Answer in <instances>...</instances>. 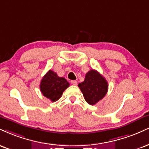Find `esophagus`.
<instances>
[{"label":"esophagus","instance_id":"34e87169","mask_svg":"<svg viewBox=\"0 0 149 149\" xmlns=\"http://www.w3.org/2000/svg\"><path fill=\"white\" fill-rule=\"evenodd\" d=\"M71 83L72 84V85H76L78 82H77V81H76V80H71Z\"/></svg>","mask_w":149,"mask_h":149}]
</instances>
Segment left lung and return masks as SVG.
<instances>
[{"label": "left lung", "mask_w": 149, "mask_h": 149, "mask_svg": "<svg viewBox=\"0 0 149 149\" xmlns=\"http://www.w3.org/2000/svg\"><path fill=\"white\" fill-rule=\"evenodd\" d=\"M85 101L89 105H95L101 101L108 90V84L99 72L92 69L86 73L85 80L78 84Z\"/></svg>", "instance_id": "left-lung-1"}]
</instances>
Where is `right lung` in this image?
<instances>
[{
  "label": "right lung",
  "instance_id": "right-lung-1",
  "mask_svg": "<svg viewBox=\"0 0 149 149\" xmlns=\"http://www.w3.org/2000/svg\"><path fill=\"white\" fill-rule=\"evenodd\" d=\"M40 90L45 97L52 102L60 99L64 91L69 87V83L63 77H59L54 71L49 70L43 77Z\"/></svg>",
  "mask_w": 149,
  "mask_h": 149
}]
</instances>
